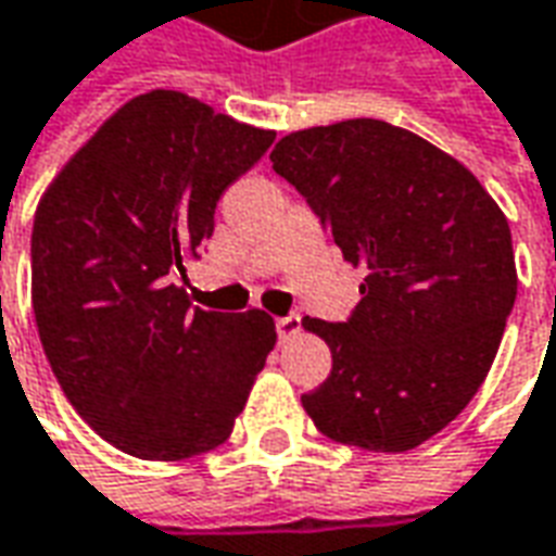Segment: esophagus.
Here are the masks:
<instances>
[{
  "label": "esophagus",
  "instance_id": "esophagus-1",
  "mask_svg": "<svg viewBox=\"0 0 556 556\" xmlns=\"http://www.w3.org/2000/svg\"><path fill=\"white\" fill-rule=\"evenodd\" d=\"M274 325H277V337L286 343V340H291L294 333L301 331V316H294V313L291 316H279Z\"/></svg>",
  "mask_w": 556,
  "mask_h": 556
}]
</instances>
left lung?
Instances as JSON below:
<instances>
[{"label": "left lung", "mask_w": 556, "mask_h": 556, "mask_svg": "<svg viewBox=\"0 0 556 556\" xmlns=\"http://www.w3.org/2000/svg\"><path fill=\"white\" fill-rule=\"evenodd\" d=\"M270 162L367 274L345 321L304 318L333 358L306 415L345 445L409 452L494 364L518 294L506 216L457 159L382 119L291 131Z\"/></svg>", "instance_id": "obj_1"}]
</instances>
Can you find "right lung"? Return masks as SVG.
<instances>
[{
	"label": "right lung",
	"instance_id": "obj_1",
	"mask_svg": "<svg viewBox=\"0 0 556 556\" xmlns=\"http://www.w3.org/2000/svg\"><path fill=\"white\" fill-rule=\"evenodd\" d=\"M274 138L153 89L123 104L38 204V337L68 403L119 452H211L247 406L274 318L207 313L177 282L213 235L216 201Z\"/></svg>",
	"mask_w": 556,
	"mask_h": 556
}]
</instances>
